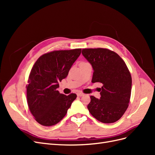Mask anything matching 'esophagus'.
<instances>
[{
  "label": "esophagus",
  "instance_id": "obj_1",
  "mask_svg": "<svg viewBox=\"0 0 155 155\" xmlns=\"http://www.w3.org/2000/svg\"><path fill=\"white\" fill-rule=\"evenodd\" d=\"M78 96H79V97H81V96H84V94L83 93H81V92H79L77 94Z\"/></svg>",
  "mask_w": 155,
  "mask_h": 155
}]
</instances>
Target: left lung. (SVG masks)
Instances as JSON below:
<instances>
[{
  "label": "left lung",
  "instance_id": "1",
  "mask_svg": "<svg viewBox=\"0 0 155 155\" xmlns=\"http://www.w3.org/2000/svg\"><path fill=\"white\" fill-rule=\"evenodd\" d=\"M82 54L92 67V82L103 84L100 99L91 96L88 109L102 123L116 122L129 106L132 86L129 70L124 61L110 50L85 48Z\"/></svg>",
  "mask_w": 155,
  "mask_h": 155
}]
</instances>
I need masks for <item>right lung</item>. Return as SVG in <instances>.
Instances as JSON below:
<instances>
[{
	"label": "right lung",
	"mask_w": 155,
	"mask_h": 155,
	"mask_svg": "<svg viewBox=\"0 0 155 155\" xmlns=\"http://www.w3.org/2000/svg\"><path fill=\"white\" fill-rule=\"evenodd\" d=\"M81 52V48L51 51L41 55L32 67L26 86L27 102L31 113L41 125L59 123L76 100V94L66 96L57 88Z\"/></svg>",
	"instance_id": "right-lung-1"
}]
</instances>
